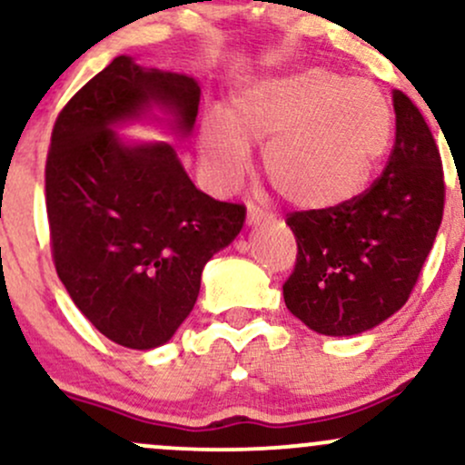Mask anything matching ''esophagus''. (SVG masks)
<instances>
[{"instance_id": "obj_1", "label": "esophagus", "mask_w": 465, "mask_h": 465, "mask_svg": "<svg viewBox=\"0 0 465 465\" xmlns=\"http://www.w3.org/2000/svg\"><path fill=\"white\" fill-rule=\"evenodd\" d=\"M266 218H271L269 212H264L262 207L255 205V203H249V205H247V223H249V225H258V223L266 221Z\"/></svg>"}]
</instances>
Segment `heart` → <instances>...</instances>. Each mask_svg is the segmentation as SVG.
<instances>
[{
	"label": "heart",
	"mask_w": 465,
	"mask_h": 465,
	"mask_svg": "<svg viewBox=\"0 0 465 465\" xmlns=\"http://www.w3.org/2000/svg\"><path fill=\"white\" fill-rule=\"evenodd\" d=\"M391 140V111L371 83L322 67L244 84L225 117L207 115L201 162L216 188H233L262 143L271 185L302 210H332L370 183Z\"/></svg>",
	"instance_id": "heart-1"
}]
</instances>
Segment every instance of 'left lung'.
Returning a JSON list of instances; mask_svg holds the SVG:
<instances>
[{"label":"left lung","instance_id":"8db88e82","mask_svg":"<svg viewBox=\"0 0 465 465\" xmlns=\"http://www.w3.org/2000/svg\"><path fill=\"white\" fill-rule=\"evenodd\" d=\"M393 109L396 142L381 177L345 205L286 218L297 260L284 302L319 334H361L398 312L441 225L446 185L433 133L398 89Z\"/></svg>","mask_w":465,"mask_h":465}]
</instances>
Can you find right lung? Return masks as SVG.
Returning <instances> with one entry per match:
<instances>
[{
	"mask_svg": "<svg viewBox=\"0 0 465 465\" xmlns=\"http://www.w3.org/2000/svg\"><path fill=\"white\" fill-rule=\"evenodd\" d=\"M201 89L185 74L117 56L58 114L45 162L56 273L78 311L117 345L170 341L194 308L207 260L238 236L244 205L196 190L170 143L111 131L151 104L188 135Z\"/></svg>",
	"mask_w": 465,
	"mask_h": 465,
	"instance_id": "obj_1",
	"label": "right lung"
}]
</instances>
